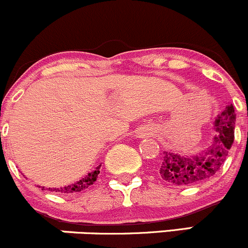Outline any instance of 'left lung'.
Instances as JSON below:
<instances>
[{
  "instance_id": "left-lung-1",
  "label": "left lung",
  "mask_w": 248,
  "mask_h": 248,
  "mask_svg": "<svg viewBox=\"0 0 248 248\" xmlns=\"http://www.w3.org/2000/svg\"><path fill=\"white\" fill-rule=\"evenodd\" d=\"M234 107L228 105L214 120V135L212 145L197 154H179L164 152L159 174L166 182L175 186L200 184L214 176L224 165L228 151L234 140Z\"/></svg>"
}]
</instances>
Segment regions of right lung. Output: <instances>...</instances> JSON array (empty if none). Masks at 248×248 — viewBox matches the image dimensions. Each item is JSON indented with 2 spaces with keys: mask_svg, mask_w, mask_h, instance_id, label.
Listing matches in <instances>:
<instances>
[{
  "mask_svg": "<svg viewBox=\"0 0 248 248\" xmlns=\"http://www.w3.org/2000/svg\"><path fill=\"white\" fill-rule=\"evenodd\" d=\"M100 167H101V165L97 166L93 172L88 173V175H86L84 178L74 182V184L68 185V186H64V187H60V188L53 187V188H49V190H51V192H60L62 193V194H63V193L64 194H72V193L82 192V190L87 189L89 186H92V185L96 181L97 175H99L100 173ZM42 189H45V187H42Z\"/></svg>",
  "mask_w": 248,
  "mask_h": 248,
  "instance_id": "right-lung-1",
  "label": "right lung"
}]
</instances>
